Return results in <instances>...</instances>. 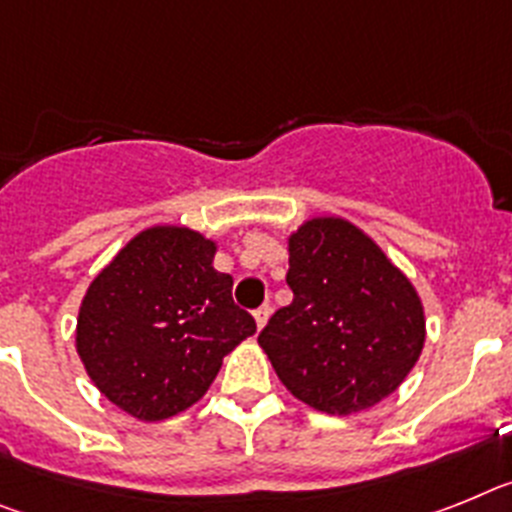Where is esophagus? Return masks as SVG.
<instances>
[{"mask_svg":"<svg viewBox=\"0 0 512 512\" xmlns=\"http://www.w3.org/2000/svg\"><path fill=\"white\" fill-rule=\"evenodd\" d=\"M270 319V304H262L260 309H255V322H257V330H262Z\"/></svg>","mask_w":512,"mask_h":512,"instance_id":"34e87169","label":"esophagus"}]
</instances>
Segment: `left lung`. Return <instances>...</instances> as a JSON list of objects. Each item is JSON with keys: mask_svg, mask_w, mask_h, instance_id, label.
Returning <instances> with one entry per match:
<instances>
[{"mask_svg": "<svg viewBox=\"0 0 512 512\" xmlns=\"http://www.w3.org/2000/svg\"><path fill=\"white\" fill-rule=\"evenodd\" d=\"M286 283L293 301L257 342L293 397L353 415L399 389L425 345V311L379 244L337 216L304 221L288 237Z\"/></svg>", "mask_w": 512, "mask_h": 512, "instance_id": "obj_1", "label": "left lung"}]
</instances>
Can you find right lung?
<instances>
[{
    "instance_id": "1",
    "label": "right lung",
    "mask_w": 512,
    "mask_h": 512,
    "mask_svg": "<svg viewBox=\"0 0 512 512\" xmlns=\"http://www.w3.org/2000/svg\"><path fill=\"white\" fill-rule=\"evenodd\" d=\"M216 242L188 226H151L131 239L84 293L77 353L97 389L136 420L188 410L224 355L255 335L213 268Z\"/></svg>"
}]
</instances>
